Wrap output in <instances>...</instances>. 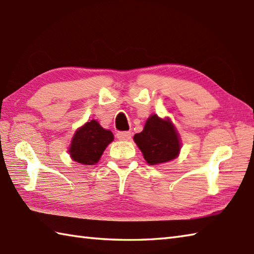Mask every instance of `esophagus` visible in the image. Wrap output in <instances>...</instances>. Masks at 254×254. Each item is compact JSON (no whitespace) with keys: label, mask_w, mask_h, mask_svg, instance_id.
Instances as JSON below:
<instances>
[{"label":"esophagus","mask_w":254,"mask_h":254,"mask_svg":"<svg viewBox=\"0 0 254 254\" xmlns=\"http://www.w3.org/2000/svg\"><path fill=\"white\" fill-rule=\"evenodd\" d=\"M117 137L120 141H128L131 138V132H118Z\"/></svg>","instance_id":"esophagus-1"}]
</instances>
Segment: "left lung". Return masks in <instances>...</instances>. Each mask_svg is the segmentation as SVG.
I'll list each match as a JSON object with an SVG mask.
<instances>
[{"mask_svg": "<svg viewBox=\"0 0 254 254\" xmlns=\"http://www.w3.org/2000/svg\"><path fill=\"white\" fill-rule=\"evenodd\" d=\"M133 140L150 165L175 160L182 148L181 136L171 119H162L157 114H152L147 119L143 131L136 133Z\"/></svg>", "mask_w": 254, "mask_h": 254, "instance_id": "left-lung-1", "label": "left lung"}]
</instances>
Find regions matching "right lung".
Segmentation results:
<instances>
[{
    "instance_id": "add662e5",
    "label": "right lung",
    "mask_w": 254,
    "mask_h": 254,
    "mask_svg": "<svg viewBox=\"0 0 254 254\" xmlns=\"http://www.w3.org/2000/svg\"><path fill=\"white\" fill-rule=\"evenodd\" d=\"M113 140V133L110 130L103 128L97 120H91L74 132L68 153L74 162L82 165H94Z\"/></svg>"
}]
</instances>
